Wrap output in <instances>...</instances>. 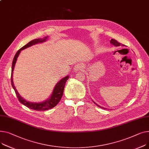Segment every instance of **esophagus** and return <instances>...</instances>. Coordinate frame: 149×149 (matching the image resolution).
Returning a JSON list of instances; mask_svg holds the SVG:
<instances>
[{"mask_svg":"<svg viewBox=\"0 0 149 149\" xmlns=\"http://www.w3.org/2000/svg\"><path fill=\"white\" fill-rule=\"evenodd\" d=\"M83 66L82 64L78 63V64H76L74 66V69L75 71H78L81 70V69H83Z\"/></svg>","mask_w":149,"mask_h":149,"instance_id":"1","label":"esophagus"}]
</instances>
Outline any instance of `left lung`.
<instances>
[{
  "label": "left lung",
  "mask_w": 149,
  "mask_h": 149,
  "mask_svg": "<svg viewBox=\"0 0 149 149\" xmlns=\"http://www.w3.org/2000/svg\"><path fill=\"white\" fill-rule=\"evenodd\" d=\"M110 43L111 44H113V45H114V46H116V47H119V46H124V45H123V44H121L120 43H119V42H118L116 39H111V41H110ZM93 102L95 104H96L94 101H93ZM97 105V104H96ZM97 105V107H100V108H102V107H100V105ZM104 108V109H105V108Z\"/></svg>",
  "instance_id": "8db88e82"
}]
</instances>
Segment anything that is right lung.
<instances>
[{"instance_id": "right-lung-1", "label": "right lung", "mask_w": 149, "mask_h": 149, "mask_svg": "<svg viewBox=\"0 0 149 149\" xmlns=\"http://www.w3.org/2000/svg\"><path fill=\"white\" fill-rule=\"evenodd\" d=\"M47 37H45L43 39L41 38L39 39H33V40L31 41V42H29V43H27L26 45H25L24 46H23V47H22L16 53L13 61V65H12V71H11V84L12 86L13 87V88L14 89L15 94L17 96V98L18 101L20 102L22 104L24 105L26 107H28L30 109H32V110H36V111H45V110H49V109H51L53 107H54L58 102L59 101H61V98L62 97L63 95V91H64V87L65 86V83L67 81L68 79L69 78V76H66L65 77H64L63 78H62V80L58 81L57 83V84L55 86L53 92L52 93V96H50L48 100H46L44 102H42L41 103H33V102H28L27 101H26L25 100L21 97V96H19V94L18 93L17 89L15 88L14 85V83H13V71H14V68L17 61V57L19 54V53L21 52L22 50L23 49L31 47L33 45H35L36 44L38 43H40V42H43L44 41H46Z\"/></svg>"}]
</instances>
